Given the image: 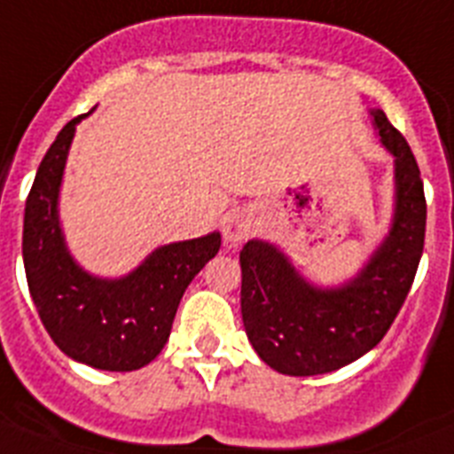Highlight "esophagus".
Returning <instances> with one entry per match:
<instances>
[{
	"label": "esophagus",
	"mask_w": 454,
	"mask_h": 454,
	"mask_svg": "<svg viewBox=\"0 0 454 454\" xmlns=\"http://www.w3.org/2000/svg\"><path fill=\"white\" fill-rule=\"evenodd\" d=\"M255 231V219L249 212H238L232 215L226 223V231H223V238L228 244H239L247 238H251Z\"/></svg>",
	"instance_id": "34e87169"
}]
</instances>
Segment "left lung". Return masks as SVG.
<instances>
[{
    "label": "left lung",
    "mask_w": 454,
    "mask_h": 454,
    "mask_svg": "<svg viewBox=\"0 0 454 454\" xmlns=\"http://www.w3.org/2000/svg\"><path fill=\"white\" fill-rule=\"evenodd\" d=\"M370 116L393 155L395 212L364 270L338 287H317L274 244L251 239L239 251L244 329L276 372L310 377L361 358L391 329L411 290L427 219L420 168L386 114L372 109Z\"/></svg>",
    "instance_id": "left-lung-1"
}]
</instances>
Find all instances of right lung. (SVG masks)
Instances as JSON below:
<instances>
[{
    "instance_id": "right-lung-1",
    "label": "right lung",
    "mask_w": 454,
    "mask_h": 454,
    "mask_svg": "<svg viewBox=\"0 0 454 454\" xmlns=\"http://www.w3.org/2000/svg\"><path fill=\"white\" fill-rule=\"evenodd\" d=\"M89 114L63 125L43 157L27 196L22 258L31 299L59 349L90 368L129 372L167 345L180 299L216 255L222 235L164 244L123 278L82 270L59 226V189L74 128Z\"/></svg>"
}]
</instances>
